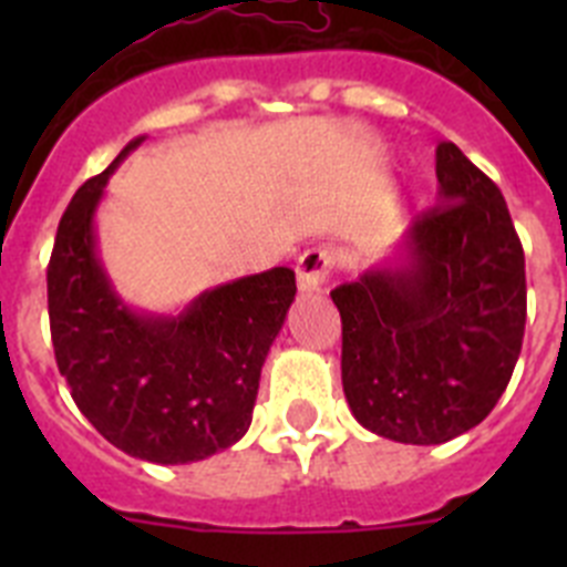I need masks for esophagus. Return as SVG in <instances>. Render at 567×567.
<instances>
[{
  "label": "esophagus",
  "mask_w": 567,
  "mask_h": 567,
  "mask_svg": "<svg viewBox=\"0 0 567 567\" xmlns=\"http://www.w3.org/2000/svg\"><path fill=\"white\" fill-rule=\"evenodd\" d=\"M334 269V252L329 247H312L298 258V287L303 292H318Z\"/></svg>",
  "instance_id": "1"
}]
</instances>
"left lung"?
Instances as JSON below:
<instances>
[{"label": "left lung", "mask_w": 567, "mask_h": 567, "mask_svg": "<svg viewBox=\"0 0 567 567\" xmlns=\"http://www.w3.org/2000/svg\"><path fill=\"white\" fill-rule=\"evenodd\" d=\"M437 207L392 260L332 289L343 392L385 440L437 445L483 423L525 334V252L505 198L452 142L437 147Z\"/></svg>", "instance_id": "left-lung-1"}]
</instances>
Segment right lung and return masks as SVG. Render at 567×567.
<instances>
[{
  "instance_id": "add662e5",
  "label": "right lung",
  "mask_w": 567,
  "mask_h": 567,
  "mask_svg": "<svg viewBox=\"0 0 567 567\" xmlns=\"http://www.w3.org/2000/svg\"><path fill=\"white\" fill-rule=\"evenodd\" d=\"M142 142L133 138L64 209L48 264L50 338L79 412L107 443L182 465L247 434L260 365L295 300V272L238 278L175 318L124 307L96 255L93 215L110 173Z\"/></svg>"
}]
</instances>
